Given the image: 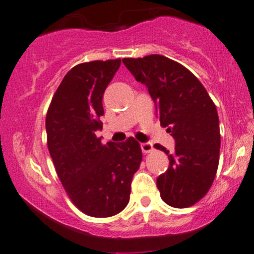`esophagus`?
<instances>
[{"label": "esophagus", "mask_w": 254, "mask_h": 254, "mask_svg": "<svg viewBox=\"0 0 254 254\" xmlns=\"http://www.w3.org/2000/svg\"><path fill=\"white\" fill-rule=\"evenodd\" d=\"M140 147L143 153H148V152H151L153 149V145H152V142H142L140 143Z\"/></svg>", "instance_id": "esophagus-1"}]
</instances>
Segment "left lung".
<instances>
[{
	"label": "left lung",
	"mask_w": 254,
	"mask_h": 254,
	"mask_svg": "<svg viewBox=\"0 0 254 254\" xmlns=\"http://www.w3.org/2000/svg\"><path fill=\"white\" fill-rule=\"evenodd\" d=\"M123 63L147 87L162 127L175 140L169 167L157 178L167 204L186 208L198 202L212 186L219 164L220 130L215 105L189 69L161 55L124 58Z\"/></svg>",
	"instance_id": "1"
}]
</instances>
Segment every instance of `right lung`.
I'll return each instance as SVG.
<instances>
[{"instance_id": "right-lung-1", "label": "right lung", "mask_w": 254, "mask_h": 254, "mask_svg": "<svg viewBox=\"0 0 254 254\" xmlns=\"http://www.w3.org/2000/svg\"><path fill=\"white\" fill-rule=\"evenodd\" d=\"M120 60L93 61L64 76L46 117L47 145L58 178L71 202L85 214L107 218L122 212L130 199L132 176L142 161L134 137L102 145V98Z\"/></svg>"}]
</instances>
